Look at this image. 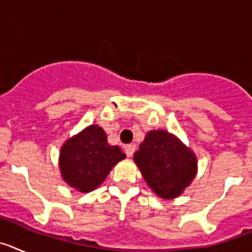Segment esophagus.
<instances>
[{
	"label": "esophagus",
	"instance_id": "obj_1",
	"mask_svg": "<svg viewBox=\"0 0 252 252\" xmlns=\"http://www.w3.org/2000/svg\"><path fill=\"white\" fill-rule=\"evenodd\" d=\"M135 150H136V145H135V144H130V145H127L125 148V153H126V155H127L128 158L132 157Z\"/></svg>",
	"mask_w": 252,
	"mask_h": 252
}]
</instances>
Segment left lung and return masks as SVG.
<instances>
[{"label":"left lung","instance_id":"1","mask_svg":"<svg viewBox=\"0 0 252 252\" xmlns=\"http://www.w3.org/2000/svg\"><path fill=\"white\" fill-rule=\"evenodd\" d=\"M133 161L148 186L164 199L179 197L197 173L194 154L164 130L148 132Z\"/></svg>","mask_w":252,"mask_h":252}]
</instances>
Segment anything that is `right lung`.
I'll list each match as a JSON object with an SVG mask.
<instances>
[{
	"label": "right lung",
	"instance_id": "right-lung-1",
	"mask_svg": "<svg viewBox=\"0 0 252 252\" xmlns=\"http://www.w3.org/2000/svg\"><path fill=\"white\" fill-rule=\"evenodd\" d=\"M125 158L119 146L108 145L106 132L92 125L64 144L59 166L69 186L87 193L97 188Z\"/></svg>",
	"mask_w": 252,
	"mask_h": 252
}]
</instances>
